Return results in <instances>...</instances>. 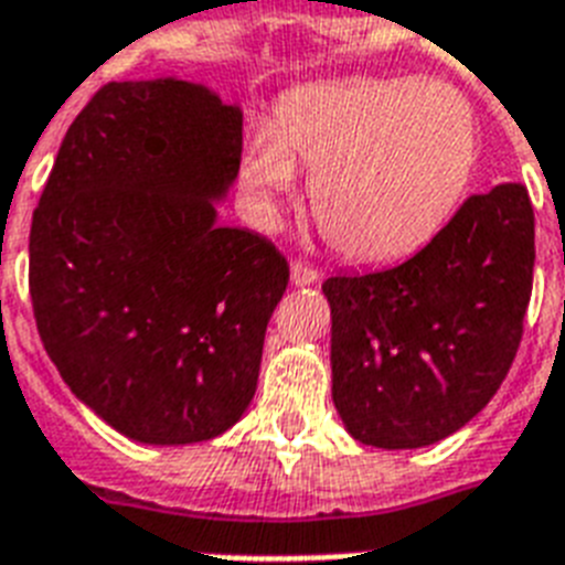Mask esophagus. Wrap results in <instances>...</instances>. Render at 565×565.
<instances>
[{
	"label": "esophagus",
	"instance_id": "esophagus-1",
	"mask_svg": "<svg viewBox=\"0 0 565 565\" xmlns=\"http://www.w3.org/2000/svg\"><path fill=\"white\" fill-rule=\"evenodd\" d=\"M316 278H319V273H316L313 267H307V264H301V260H292L290 281L296 284V287H307V284H313Z\"/></svg>",
	"mask_w": 565,
	"mask_h": 565
}]
</instances>
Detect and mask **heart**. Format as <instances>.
Listing matches in <instances>:
<instances>
[{
    "label": "heart",
    "instance_id": "b5f03b06",
    "mask_svg": "<svg viewBox=\"0 0 565 565\" xmlns=\"http://www.w3.org/2000/svg\"><path fill=\"white\" fill-rule=\"evenodd\" d=\"M476 164L473 107L441 81H339L296 92L246 145L241 182L260 217L310 177L324 241L356 264L420 249L461 203Z\"/></svg>",
    "mask_w": 565,
    "mask_h": 565
}]
</instances>
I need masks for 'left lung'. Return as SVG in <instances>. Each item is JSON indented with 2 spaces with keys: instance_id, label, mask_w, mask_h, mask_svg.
<instances>
[{
  "instance_id": "8db88e82",
  "label": "left lung",
  "mask_w": 565,
  "mask_h": 565,
  "mask_svg": "<svg viewBox=\"0 0 565 565\" xmlns=\"http://www.w3.org/2000/svg\"><path fill=\"white\" fill-rule=\"evenodd\" d=\"M534 281V209L520 182L473 194L392 269L333 275V406L356 441L417 449L473 420L502 386Z\"/></svg>"
}]
</instances>
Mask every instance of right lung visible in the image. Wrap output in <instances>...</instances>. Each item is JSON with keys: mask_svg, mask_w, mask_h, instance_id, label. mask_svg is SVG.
<instances>
[{"mask_svg": "<svg viewBox=\"0 0 565 565\" xmlns=\"http://www.w3.org/2000/svg\"><path fill=\"white\" fill-rule=\"evenodd\" d=\"M243 113L203 84H107L72 121L34 211L31 305L77 401L139 444L235 426L258 388L290 267L217 223Z\"/></svg>", "mask_w": 565, "mask_h": 565, "instance_id": "1", "label": "right lung"}]
</instances>
